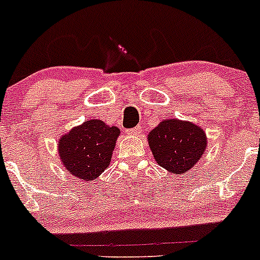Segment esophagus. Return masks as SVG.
Returning <instances> with one entry per match:
<instances>
[{
  "label": "esophagus",
  "instance_id": "obj_1",
  "mask_svg": "<svg viewBox=\"0 0 260 260\" xmlns=\"http://www.w3.org/2000/svg\"><path fill=\"white\" fill-rule=\"evenodd\" d=\"M141 132H142V127L141 125H137V127L132 128V129H127V133L131 136H138Z\"/></svg>",
  "mask_w": 260,
  "mask_h": 260
}]
</instances>
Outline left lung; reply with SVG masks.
<instances>
[{
	"mask_svg": "<svg viewBox=\"0 0 260 260\" xmlns=\"http://www.w3.org/2000/svg\"><path fill=\"white\" fill-rule=\"evenodd\" d=\"M148 145L159 166L180 175L195 166L208 141L203 128L193 123L164 119L149 132Z\"/></svg>",
	"mask_w": 260,
	"mask_h": 260,
	"instance_id": "obj_1",
	"label": "left lung"
}]
</instances>
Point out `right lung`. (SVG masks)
<instances>
[{"label":"right lung","mask_w":260,"mask_h":260,"mask_svg":"<svg viewBox=\"0 0 260 260\" xmlns=\"http://www.w3.org/2000/svg\"><path fill=\"white\" fill-rule=\"evenodd\" d=\"M119 133L117 127L101 119L84 122L60 138V159L78 180L90 182L111 164Z\"/></svg>","instance_id":"add662e5"}]
</instances>
